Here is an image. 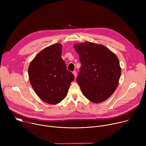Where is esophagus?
<instances>
[{
	"mask_svg": "<svg viewBox=\"0 0 146 146\" xmlns=\"http://www.w3.org/2000/svg\"><path fill=\"white\" fill-rule=\"evenodd\" d=\"M73 74H74V76L75 78H76V77H77V72H76V71H73Z\"/></svg>",
	"mask_w": 146,
	"mask_h": 146,
	"instance_id": "esophagus-1",
	"label": "esophagus"
}]
</instances>
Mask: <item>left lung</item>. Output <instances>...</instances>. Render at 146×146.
<instances>
[{
	"instance_id": "left-lung-1",
	"label": "left lung",
	"mask_w": 146,
	"mask_h": 146,
	"mask_svg": "<svg viewBox=\"0 0 146 146\" xmlns=\"http://www.w3.org/2000/svg\"><path fill=\"white\" fill-rule=\"evenodd\" d=\"M74 48L81 62L76 81L83 95L95 103L106 100L118 85L121 69L117 56L105 46L88 41Z\"/></svg>"
}]
</instances>
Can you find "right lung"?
Segmentation results:
<instances>
[{"label": "right lung", "mask_w": 146, "mask_h": 146, "mask_svg": "<svg viewBox=\"0 0 146 146\" xmlns=\"http://www.w3.org/2000/svg\"><path fill=\"white\" fill-rule=\"evenodd\" d=\"M62 46L52 44L40 51L29 66L31 84L37 95L44 102L55 105L66 96L74 79L62 59Z\"/></svg>", "instance_id": "1"}]
</instances>
